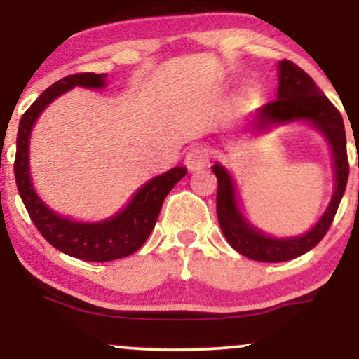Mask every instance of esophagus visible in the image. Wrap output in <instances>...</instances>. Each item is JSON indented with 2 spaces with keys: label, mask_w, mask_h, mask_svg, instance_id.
<instances>
[{
  "label": "esophagus",
  "mask_w": 359,
  "mask_h": 359,
  "mask_svg": "<svg viewBox=\"0 0 359 359\" xmlns=\"http://www.w3.org/2000/svg\"><path fill=\"white\" fill-rule=\"evenodd\" d=\"M209 163V151L204 147H192L185 154V165L189 170H201Z\"/></svg>",
  "instance_id": "esophagus-1"
}]
</instances>
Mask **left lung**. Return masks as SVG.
Here are the masks:
<instances>
[{
    "instance_id": "8db88e82",
    "label": "left lung",
    "mask_w": 359,
    "mask_h": 359,
    "mask_svg": "<svg viewBox=\"0 0 359 359\" xmlns=\"http://www.w3.org/2000/svg\"><path fill=\"white\" fill-rule=\"evenodd\" d=\"M299 119L311 123L327 140L334 158L336 174L334 194L327 205V211L317 221L314 228L302 236L271 238L253 228L238 209L236 191L229 172L219 163L212 167V172L217 177L216 209L221 231L229 245L246 258L277 263L307 253L323 240L327 229L331 228V222L343 199L349 175L343 116L336 106L324 96L323 90L317 88L307 72H304L294 62L282 60L278 64L277 100L270 101L257 111L251 121V130L262 133L271 125H283Z\"/></svg>"
}]
</instances>
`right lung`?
I'll return each mask as SVG.
<instances>
[{
  "label": "right lung",
  "mask_w": 359,
  "mask_h": 359,
  "mask_svg": "<svg viewBox=\"0 0 359 359\" xmlns=\"http://www.w3.org/2000/svg\"><path fill=\"white\" fill-rule=\"evenodd\" d=\"M104 81L106 74L81 72L53 82L50 88L45 89L39 100L25 111L20 119L18 137H16V187H18L25 208L30 214V219L53 248L69 257L84 259V262H111V259L125 258L142 248L143 243L150 236L151 229L155 228L167 194L187 174L185 167H175L165 174L154 177L138 189L133 199L121 212L100 222L72 221L69 217L59 216L47 204H43V201L36 196L30 180L28 143H30L32 128L40 113L69 89L76 86L101 89L106 86Z\"/></svg>",
  "instance_id": "add662e5"
}]
</instances>
